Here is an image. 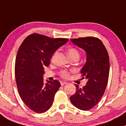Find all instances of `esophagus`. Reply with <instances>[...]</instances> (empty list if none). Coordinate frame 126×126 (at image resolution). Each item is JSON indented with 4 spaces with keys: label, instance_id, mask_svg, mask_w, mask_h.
Segmentation results:
<instances>
[{
    "label": "esophagus",
    "instance_id": "1",
    "mask_svg": "<svg viewBox=\"0 0 126 126\" xmlns=\"http://www.w3.org/2000/svg\"><path fill=\"white\" fill-rule=\"evenodd\" d=\"M61 85H66V84H68V82H66L65 81H61Z\"/></svg>",
    "mask_w": 126,
    "mask_h": 126
}]
</instances>
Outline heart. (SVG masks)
I'll return each mask as SVG.
<instances>
[{"mask_svg":"<svg viewBox=\"0 0 126 126\" xmlns=\"http://www.w3.org/2000/svg\"><path fill=\"white\" fill-rule=\"evenodd\" d=\"M67 53H68V56L69 57V58H70V57H71L72 56L79 55V52H78V51L74 48H69L68 50V52H67ZM57 53V51H55V52H54L53 53H52V57H51V60L52 61L54 60ZM60 76L63 78H68V76H69V72H68L67 70H66V69L61 71Z\"/></svg>","mask_w":126,"mask_h":126,"instance_id":"1","label":"heart"}]
</instances>
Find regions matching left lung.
<instances>
[{
	"mask_svg": "<svg viewBox=\"0 0 126 126\" xmlns=\"http://www.w3.org/2000/svg\"><path fill=\"white\" fill-rule=\"evenodd\" d=\"M71 41L86 52V63L80 73L87 82L82 88L75 84L76 92L71 96L70 100L78 109L89 110L98 103L105 91L109 77V56L103 42L97 37H80Z\"/></svg>",
	"mask_w": 126,
	"mask_h": 126,
	"instance_id": "left-lung-1",
	"label": "left lung"
}]
</instances>
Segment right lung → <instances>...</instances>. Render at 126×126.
<instances>
[{
	"label": "right lung",
	"instance_id": "1",
	"mask_svg": "<svg viewBox=\"0 0 126 126\" xmlns=\"http://www.w3.org/2000/svg\"><path fill=\"white\" fill-rule=\"evenodd\" d=\"M68 41L34 33L26 37L18 49L15 66L18 92L26 105L36 113H44L53 104L61 84L57 80L44 84V67L49 65L52 53Z\"/></svg>",
	"mask_w": 126,
	"mask_h": 126
}]
</instances>
